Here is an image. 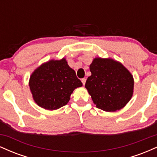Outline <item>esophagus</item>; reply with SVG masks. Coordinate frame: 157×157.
I'll return each instance as SVG.
<instances>
[{
  "label": "esophagus",
  "mask_w": 157,
  "mask_h": 157,
  "mask_svg": "<svg viewBox=\"0 0 157 157\" xmlns=\"http://www.w3.org/2000/svg\"><path fill=\"white\" fill-rule=\"evenodd\" d=\"M81 81H82V84H83V86H84V85L86 84V78H82V79H81Z\"/></svg>",
  "instance_id": "obj_1"
}]
</instances>
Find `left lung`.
<instances>
[{"label":"left lung","mask_w":157,"mask_h":157,"mask_svg":"<svg viewBox=\"0 0 157 157\" xmlns=\"http://www.w3.org/2000/svg\"><path fill=\"white\" fill-rule=\"evenodd\" d=\"M91 75L85 87L98 109L117 111L126 105L134 94L133 75L112 58L95 57L89 66Z\"/></svg>","instance_id":"1"}]
</instances>
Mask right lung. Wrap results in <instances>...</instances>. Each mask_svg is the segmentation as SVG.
Segmentation results:
<instances>
[{"mask_svg": "<svg viewBox=\"0 0 157 157\" xmlns=\"http://www.w3.org/2000/svg\"><path fill=\"white\" fill-rule=\"evenodd\" d=\"M29 86L35 103L53 111L66 105L74 90L82 86V83L63 57L52 59L35 68L30 76Z\"/></svg>", "mask_w": 157, "mask_h": 157, "instance_id": "1", "label": "right lung"}]
</instances>
